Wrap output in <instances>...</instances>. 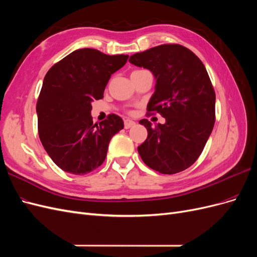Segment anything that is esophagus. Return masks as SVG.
Listing matches in <instances>:
<instances>
[{"mask_svg": "<svg viewBox=\"0 0 257 257\" xmlns=\"http://www.w3.org/2000/svg\"><path fill=\"white\" fill-rule=\"evenodd\" d=\"M134 125H135V122H134V121L128 120V119L124 120V127H125L126 130L130 128V127H132V126H134Z\"/></svg>", "mask_w": 257, "mask_h": 257, "instance_id": "obj_1", "label": "esophagus"}]
</instances>
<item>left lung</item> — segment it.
Returning a JSON list of instances; mask_svg holds the SVG:
<instances>
[{
	"label": "left lung",
	"instance_id": "left-lung-1",
	"mask_svg": "<svg viewBox=\"0 0 257 257\" xmlns=\"http://www.w3.org/2000/svg\"><path fill=\"white\" fill-rule=\"evenodd\" d=\"M148 68L157 84L147 115L160 113L164 124L143 119L148 137L138 153L147 166L165 175L180 173L197 161L215 122V92L203 62L184 46L164 44L128 60Z\"/></svg>",
	"mask_w": 257,
	"mask_h": 257
}]
</instances>
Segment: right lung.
Returning <instances> with one entry per match:
<instances>
[{
  "instance_id": "add662e5",
  "label": "right lung",
  "mask_w": 257,
  "mask_h": 257,
  "mask_svg": "<svg viewBox=\"0 0 257 257\" xmlns=\"http://www.w3.org/2000/svg\"><path fill=\"white\" fill-rule=\"evenodd\" d=\"M128 56H108L92 48L75 50L46 74L37 99L38 135L54 164L85 175L103 164L110 139L124 127L114 113L93 123L91 103L104 97L110 76Z\"/></svg>"
}]
</instances>
